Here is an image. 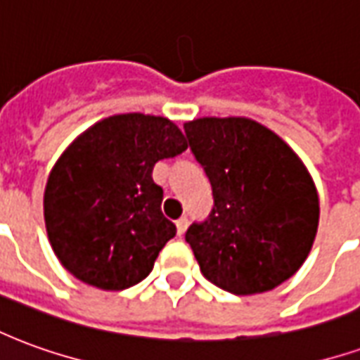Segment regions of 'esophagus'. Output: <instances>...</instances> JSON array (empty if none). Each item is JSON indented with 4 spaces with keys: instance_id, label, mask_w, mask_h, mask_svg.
<instances>
[{
    "instance_id": "1",
    "label": "esophagus",
    "mask_w": 360,
    "mask_h": 360,
    "mask_svg": "<svg viewBox=\"0 0 360 360\" xmlns=\"http://www.w3.org/2000/svg\"><path fill=\"white\" fill-rule=\"evenodd\" d=\"M187 226H188V219L187 218H181L175 221V227H177V235H183L185 231H187Z\"/></svg>"
}]
</instances>
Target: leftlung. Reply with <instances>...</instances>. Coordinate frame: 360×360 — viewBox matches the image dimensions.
<instances>
[{
    "instance_id": "left-lung-1",
    "label": "left lung",
    "mask_w": 360,
    "mask_h": 360,
    "mask_svg": "<svg viewBox=\"0 0 360 360\" xmlns=\"http://www.w3.org/2000/svg\"><path fill=\"white\" fill-rule=\"evenodd\" d=\"M185 133L214 196L208 219L185 233L202 276L233 295L283 283L318 231L320 204L307 165L255 119H193Z\"/></svg>"
}]
</instances>
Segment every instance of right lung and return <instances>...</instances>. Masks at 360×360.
<instances>
[{
    "instance_id": "add662e5",
    "label": "right lung",
    "mask_w": 360,
    "mask_h": 360,
    "mask_svg": "<svg viewBox=\"0 0 360 360\" xmlns=\"http://www.w3.org/2000/svg\"><path fill=\"white\" fill-rule=\"evenodd\" d=\"M183 150L179 127L160 115L119 113L79 134L51 167L44 191L46 231L61 266L103 291L146 278L175 237L152 169Z\"/></svg>"
}]
</instances>
